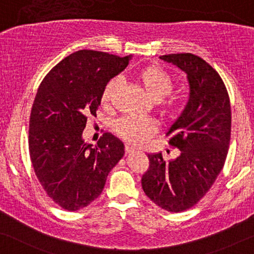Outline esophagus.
Masks as SVG:
<instances>
[{
  "label": "esophagus",
  "instance_id": "34e87169",
  "mask_svg": "<svg viewBox=\"0 0 254 254\" xmlns=\"http://www.w3.org/2000/svg\"><path fill=\"white\" fill-rule=\"evenodd\" d=\"M124 151H126L127 154H130V153H133V152L137 151V149H135L134 147H132V146H130V145H126V147H124Z\"/></svg>",
  "mask_w": 254,
  "mask_h": 254
}]
</instances>
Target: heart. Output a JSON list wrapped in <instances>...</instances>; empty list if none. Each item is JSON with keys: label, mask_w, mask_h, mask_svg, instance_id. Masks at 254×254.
<instances>
[{"label": "heart", "mask_w": 254, "mask_h": 254, "mask_svg": "<svg viewBox=\"0 0 254 254\" xmlns=\"http://www.w3.org/2000/svg\"><path fill=\"white\" fill-rule=\"evenodd\" d=\"M137 81L140 84L153 101L156 102L160 114L170 119L178 113V102L169 95L174 90L173 77L158 64H149L141 67L135 74ZM120 86L119 79L112 78L106 83L100 95V102L103 107H108ZM156 131V124L149 119L138 117H124L117 121L115 132L122 140L132 145H140L145 142Z\"/></svg>", "instance_id": "obj_1"}]
</instances>
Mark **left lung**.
I'll return each mask as SVG.
<instances>
[{
	"label": "left lung",
	"mask_w": 254,
	"mask_h": 254,
	"mask_svg": "<svg viewBox=\"0 0 254 254\" xmlns=\"http://www.w3.org/2000/svg\"><path fill=\"white\" fill-rule=\"evenodd\" d=\"M160 59L187 72L190 99L167 132L169 146L181 155L167 161L161 153L148 154L141 187L155 205L180 213L198 203L224 166L231 134L230 99L219 72L200 56L181 53Z\"/></svg>",
	"instance_id": "8db88e82"
}]
</instances>
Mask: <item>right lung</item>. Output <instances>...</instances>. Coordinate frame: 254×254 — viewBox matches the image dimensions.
I'll list each match as a JSON object with an SVG mask.
<instances>
[{
  "mask_svg": "<svg viewBox=\"0 0 254 254\" xmlns=\"http://www.w3.org/2000/svg\"><path fill=\"white\" fill-rule=\"evenodd\" d=\"M128 56L78 51L42 79L30 116V159L46 193L66 210L101 194L109 171L123 158L122 141L103 132L94 147L84 142L87 117L95 116L102 88L126 69Z\"/></svg>",
  "mask_w": 254,
  "mask_h": 254,
  "instance_id": "add662e5",
  "label": "right lung"
}]
</instances>
